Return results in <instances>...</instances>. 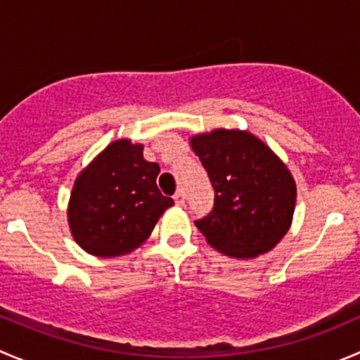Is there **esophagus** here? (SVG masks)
<instances>
[{"instance_id": "obj_1", "label": "esophagus", "mask_w": 360, "mask_h": 360, "mask_svg": "<svg viewBox=\"0 0 360 360\" xmlns=\"http://www.w3.org/2000/svg\"><path fill=\"white\" fill-rule=\"evenodd\" d=\"M184 200H186V198H184V191L183 190H177L176 193H174V202H176L177 205L183 207L184 205Z\"/></svg>"}]
</instances>
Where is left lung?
<instances>
[{
  "label": "left lung",
  "instance_id": "obj_1",
  "mask_svg": "<svg viewBox=\"0 0 360 360\" xmlns=\"http://www.w3.org/2000/svg\"><path fill=\"white\" fill-rule=\"evenodd\" d=\"M214 188V207L198 230L214 249L235 257L268 252L291 226L296 184L266 144L240 130L191 139Z\"/></svg>",
  "mask_w": 360,
  "mask_h": 360
}]
</instances>
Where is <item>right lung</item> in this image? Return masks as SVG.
<instances>
[{
	"label": "right lung",
	"mask_w": 360,
	"mask_h": 360,
	"mask_svg": "<svg viewBox=\"0 0 360 360\" xmlns=\"http://www.w3.org/2000/svg\"><path fill=\"white\" fill-rule=\"evenodd\" d=\"M160 165L143 158V146L111 143L76 179L69 200V226L94 256H122L139 248L158 217L174 205L157 186Z\"/></svg>",
	"instance_id": "1"
}]
</instances>
